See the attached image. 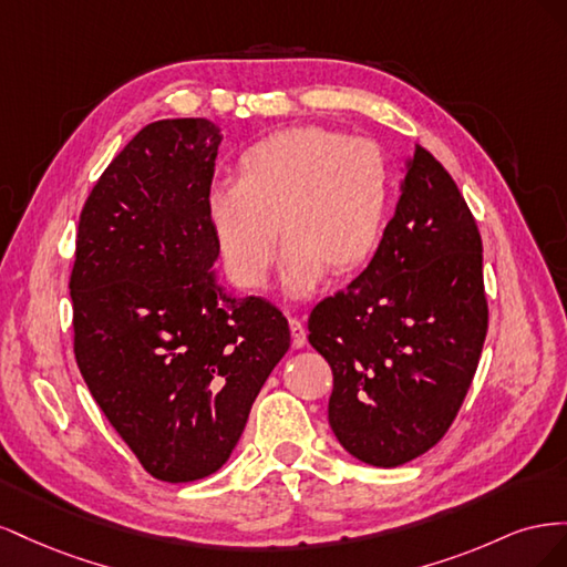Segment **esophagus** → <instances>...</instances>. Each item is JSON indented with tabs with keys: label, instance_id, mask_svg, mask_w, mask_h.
Masks as SVG:
<instances>
[{
	"label": "esophagus",
	"instance_id": "34e87169",
	"mask_svg": "<svg viewBox=\"0 0 567 567\" xmlns=\"http://www.w3.org/2000/svg\"><path fill=\"white\" fill-rule=\"evenodd\" d=\"M288 326H290V338H293V348H296V350L305 348V342H307V331H305L302 321H300V319H296V317H290V319H288Z\"/></svg>",
	"mask_w": 567,
	"mask_h": 567
}]
</instances>
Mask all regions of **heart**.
Here are the masks:
<instances>
[{"label":"heart","mask_w":567,"mask_h":567,"mask_svg":"<svg viewBox=\"0 0 567 567\" xmlns=\"http://www.w3.org/2000/svg\"><path fill=\"white\" fill-rule=\"evenodd\" d=\"M390 165L369 140L317 125L288 127L248 146L236 182H215L205 215L229 277L262 288L284 238V290L305 298L326 269L348 274L381 244Z\"/></svg>","instance_id":"heart-1"}]
</instances>
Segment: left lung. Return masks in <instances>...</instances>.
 <instances>
[{"label":"left lung","instance_id":"obj_1","mask_svg":"<svg viewBox=\"0 0 567 567\" xmlns=\"http://www.w3.org/2000/svg\"><path fill=\"white\" fill-rule=\"evenodd\" d=\"M331 364L342 450L394 468L450 431L487 336L483 241L433 153L404 161L400 200L371 262L307 321Z\"/></svg>","mask_w":567,"mask_h":567}]
</instances>
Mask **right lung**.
<instances>
[{
    "label": "right lung",
    "instance_id": "right-lung-1",
    "mask_svg": "<svg viewBox=\"0 0 567 567\" xmlns=\"http://www.w3.org/2000/svg\"><path fill=\"white\" fill-rule=\"evenodd\" d=\"M221 130L158 120L117 153L84 203L71 274L75 359L146 473L194 483L225 466L290 348L286 317L213 269L205 215Z\"/></svg>",
    "mask_w": 567,
    "mask_h": 567
}]
</instances>
